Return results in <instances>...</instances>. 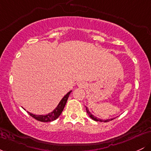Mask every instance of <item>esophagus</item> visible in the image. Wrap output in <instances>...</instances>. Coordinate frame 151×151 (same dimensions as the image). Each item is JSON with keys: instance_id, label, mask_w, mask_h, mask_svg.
<instances>
[{"instance_id": "esophagus-1", "label": "esophagus", "mask_w": 151, "mask_h": 151, "mask_svg": "<svg viewBox=\"0 0 151 151\" xmlns=\"http://www.w3.org/2000/svg\"><path fill=\"white\" fill-rule=\"evenodd\" d=\"M77 85L79 87L84 88L86 86V83L84 82V81H79V82L77 83Z\"/></svg>"}]
</instances>
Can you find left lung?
Segmentation results:
<instances>
[{
  "label": "left lung",
  "instance_id": "8db88e82",
  "mask_svg": "<svg viewBox=\"0 0 151 151\" xmlns=\"http://www.w3.org/2000/svg\"><path fill=\"white\" fill-rule=\"evenodd\" d=\"M85 107H86V113L88 114V115L89 116V117H90V118H91V119H92L93 120H94V121H100V122H109V121H111V120H113V119H115V118H114V119H106V120H103V119H99V118H97V117L95 116H93V114H91V112L89 111V109H88L87 107H86V106H85Z\"/></svg>",
  "mask_w": 151,
  "mask_h": 151
}]
</instances>
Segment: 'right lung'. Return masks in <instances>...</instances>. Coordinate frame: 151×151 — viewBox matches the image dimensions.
Here are the masks:
<instances>
[{
	"instance_id": "right-lung-1",
	"label": "right lung",
	"mask_w": 151,
	"mask_h": 151,
	"mask_svg": "<svg viewBox=\"0 0 151 151\" xmlns=\"http://www.w3.org/2000/svg\"><path fill=\"white\" fill-rule=\"evenodd\" d=\"M71 92H72V91H69V92L62 99L61 101H60L59 104L57 106L56 108L54 109L52 111L46 114V115H36V114H33L29 111H27V113L30 114L31 116L33 117L34 119H35L36 120L42 121V122H50V121H55V119H57L59 116H60V115L61 114L62 111H63Z\"/></svg>"
}]
</instances>
